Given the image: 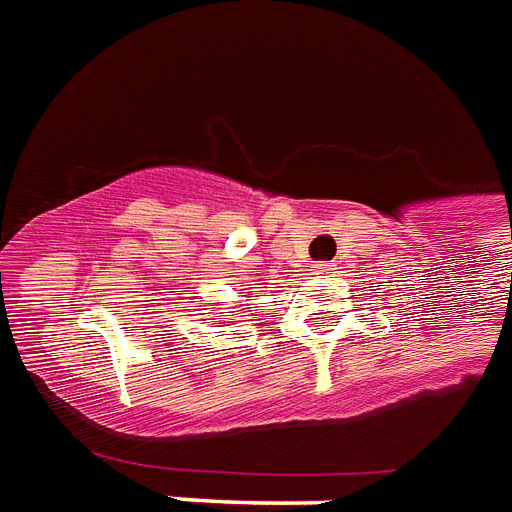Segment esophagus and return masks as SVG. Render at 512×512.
Instances as JSON below:
<instances>
[{"label": "esophagus", "mask_w": 512, "mask_h": 512, "mask_svg": "<svg viewBox=\"0 0 512 512\" xmlns=\"http://www.w3.org/2000/svg\"><path fill=\"white\" fill-rule=\"evenodd\" d=\"M312 274L314 276H328V274H333V266H331V263H314Z\"/></svg>", "instance_id": "esophagus-1"}]
</instances>
